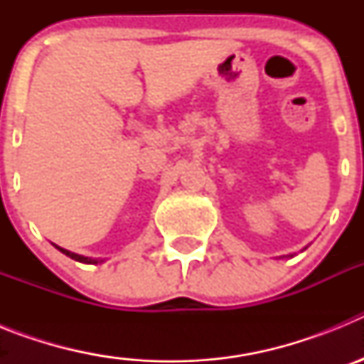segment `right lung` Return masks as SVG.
I'll list each match as a JSON object with an SVG mask.
<instances>
[{
	"mask_svg": "<svg viewBox=\"0 0 364 364\" xmlns=\"http://www.w3.org/2000/svg\"><path fill=\"white\" fill-rule=\"evenodd\" d=\"M58 250H60L62 253H65L67 257H70V259L78 260V262H85V264H98V262H102L100 259H89V257H82V255H76V253H70V252H67V250H63V247H58Z\"/></svg>",
	"mask_w": 364,
	"mask_h": 364,
	"instance_id": "add662e5",
	"label": "right lung"
}]
</instances>
